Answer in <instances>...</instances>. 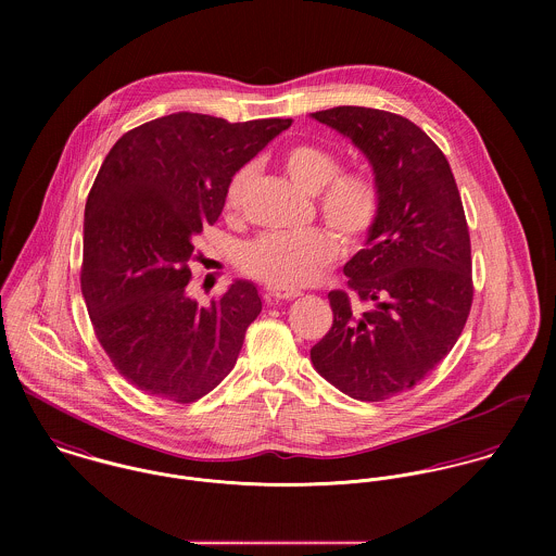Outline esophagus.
<instances>
[{"label":"esophagus","instance_id":"34e87169","mask_svg":"<svg viewBox=\"0 0 556 556\" xmlns=\"http://www.w3.org/2000/svg\"><path fill=\"white\" fill-rule=\"evenodd\" d=\"M267 293H269V295H271L274 300H282V302L300 298V293H298V291H289V289H278V287H267Z\"/></svg>","mask_w":556,"mask_h":556}]
</instances>
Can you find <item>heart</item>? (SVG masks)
I'll use <instances>...</instances> for the list:
<instances>
[{"mask_svg": "<svg viewBox=\"0 0 556 556\" xmlns=\"http://www.w3.org/2000/svg\"><path fill=\"white\" fill-rule=\"evenodd\" d=\"M282 168L304 192L317 194L318 214L346 248L366 241L379 225L383 192L370 170H342L340 159L315 143H300L287 150ZM248 177L250 168L241 166L229 179L225 188V207L229 212L238 210ZM332 232L315 227L293 236H261L239 252V267L269 287H306L317 280L325 267L336 263L342 252L340 239Z\"/></svg>", "mask_w": 556, "mask_h": 556, "instance_id": "heart-1", "label": "heart"}]
</instances>
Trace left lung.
<instances>
[{"label": "left lung", "instance_id": "obj_1", "mask_svg": "<svg viewBox=\"0 0 556 556\" xmlns=\"http://www.w3.org/2000/svg\"><path fill=\"white\" fill-rule=\"evenodd\" d=\"M313 117L370 160L383 210L329 291L331 329L311 349L318 375L346 396L381 402L413 390L454 349L473 304L471 238L445 154L410 119L333 106Z\"/></svg>", "mask_w": 556, "mask_h": 556}]
</instances>
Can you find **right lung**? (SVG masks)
I'll use <instances>...</instances> for the list:
<instances>
[{
  "label": "right lung",
  "mask_w": 556,
  "mask_h": 556,
  "mask_svg": "<svg viewBox=\"0 0 556 556\" xmlns=\"http://www.w3.org/2000/svg\"><path fill=\"white\" fill-rule=\"evenodd\" d=\"M291 122L184 111L128 130L106 154L85 203L80 291L100 346L137 390L188 404L236 366L258 291L236 280L201 308L188 263L233 173Z\"/></svg>",
  "instance_id": "obj_1"
}]
</instances>
